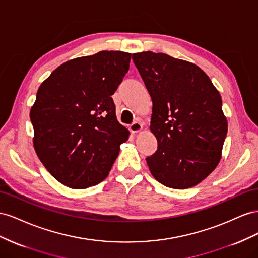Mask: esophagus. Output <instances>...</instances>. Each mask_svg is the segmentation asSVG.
<instances>
[{"label":"esophagus","instance_id":"esophagus-1","mask_svg":"<svg viewBox=\"0 0 258 258\" xmlns=\"http://www.w3.org/2000/svg\"><path fill=\"white\" fill-rule=\"evenodd\" d=\"M143 130V124L139 122V121H135L132 123L131 125V131L133 132V133H137V132L142 131Z\"/></svg>","mask_w":258,"mask_h":258}]
</instances>
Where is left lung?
Instances as JSON below:
<instances>
[{"instance_id": "1", "label": "left lung", "mask_w": 258, "mask_h": 258, "mask_svg": "<svg viewBox=\"0 0 258 258\" xmlns=\"http://www.w3.org/2000/svg\"><path fill=\"white\" fill-rule=\"evenodd\" d=\"M133 61L152 99L158 149L146 158L152 176L174 189L198 185L222 158L228 123L219 92L189 61L152 51L133 54Z\"/></svg>"}]
</instances>
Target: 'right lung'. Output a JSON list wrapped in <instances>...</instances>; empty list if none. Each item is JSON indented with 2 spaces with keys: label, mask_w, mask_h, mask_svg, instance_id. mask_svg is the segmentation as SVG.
Returning a JSON list of instances; mask_svg holds the SVG:
<instances>
[{
  "label": "right lung",
  "mask_w": 258,
  "mask_h": 258,
  "mask_svg": "<svg viewBox=\"0 0 258 258\" xmlns=\"http://www.w3.org/2000/svg\"><path fill=\"white\" fill-rule=\"evenodd\" d=\"M131 56L102 50L75 58L40 85L30 110L34 150L62 185L85 189L104 180L128 139L111 96L128 71Z\"/></svg>",
  "instance_id": "obj_1"
}]
</instances>
